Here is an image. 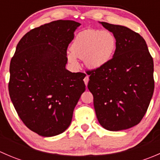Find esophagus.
<instances>
[{"mask_svg":"<svg viewBox=\"0 0 160 160\" xmlns=\"http://www.w3.org/2000/svg\"><path fill=\"white\" fill-rule=\"evenodd\" d=\"M83 81H84L85 84H86L87 86V85H88V81H89V77H88V76H86V77H84V79H83Z\"/></svg>","mask_w":160,"mask_h":160,"instance_id":"esophagus-1","label":"esophagus"}]
</instances>
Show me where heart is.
<instances>
[{"label":"heart","mask_w":160,"mask_h":160,"mask_svg":"<svg viewBox=\"0 0 160 160\" xmlns=\"http://www.w3.org/2000/svg\"><path fill=\"white\" fill-rule=\"evenodd\" d=\"M117 46V40L110 31L86 29L76 36L68 59L77 65V57L83 59L87 67L98 69L109 62Z\"/></svg>","instance_id":"b5f03b06"}]
</instances>
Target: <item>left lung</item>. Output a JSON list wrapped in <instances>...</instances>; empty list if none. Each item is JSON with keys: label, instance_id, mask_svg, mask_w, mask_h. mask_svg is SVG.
I'll return each mask as SVG.
<instances>
[{"label": "left lung", "instance_id": "obj_1", "mask_svg": "<svg viewBox=\"0 0 160 160\" xmlns=\"http://www.w3.org/2000/svg\"><path fill=\"white\" fill-rule=\"evenodd\" d=\"M112 32L117 46L112 59L90 72L88 88L101 126L108 131L138 125L154 91L153 59L144 38L125 26L100 22Z\"/></svg>", "mask_w": 160, "mask_h": 160}]
</instances>
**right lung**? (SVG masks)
<instances>
[{"instance_id":"1","label":"right lung","mask_w":160,"mask_h":160,"mask_svg":"<svg viewBox=\"0 0 160 160\" xmlns=\"http://www.w3.org/2000/svg\"><path fill=\"white\" fill-rule=\"evenodd\" d=\"M80 25L58 20L32 29L19 41L11 60L8 90L13 105L23 123L41 136L67 129L85 91L86 75L66 69L67 48Z\"/></svg>"}]
</instances>
